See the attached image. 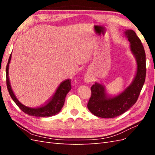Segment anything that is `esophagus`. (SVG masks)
I'll return each instance as SVG.
<instances>
[{
	"label": "esophagus",
	"instance_id": "obj_1",
	"mask_svg": "<svg viewBox=\"0 0 155 155\" xmlns=\"http://www.w3.org/2000/svg\"><path fill=\"white\" fill-rule=\"evenodd\" d=\"M84 81L86 82L87 83H90L92 81V78H91V77H89V76H86L84 78Z\"/></svg>",
	"mask_w": 155,
	"mask_h": 155
}]
</instances>
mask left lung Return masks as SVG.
Instances as JSON below:
<instances>
[{"mask_svg": "<svg viewBox=\"0 0 155 155\" xmlns=\"http://www.w3.org/2000/svg\"><path fill=\"white\" fill-rule=\"evenodd\" d=\"M125 37L130 42V50L135 58L137 71L132 83L117 95L111 96L102 84L96 83L91 87V97L87 107L98 117L114 118L123 114L135 104L146 77V54L139 38L133 30H125Z\"/></svg>", "mask_w": 155, "mask_h": 155, "instance_id": "left-lung-1", "label": "left lung"}]
</instances>
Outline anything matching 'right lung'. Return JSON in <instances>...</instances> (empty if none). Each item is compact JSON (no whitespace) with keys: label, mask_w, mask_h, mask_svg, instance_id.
Returning <instances> with one entry per match:
<instances>
[{"label":"right lung","mask_w":155,"mask_h":155,"mask_svg":"<svg viewBox=\"0 0 155 155\" xmlns=\"http://www.w3.org/2000/svg\"><path fill=\"white\" fill-rule=\"evenodd\" d=\"M11 54L10 55L7 66L6 68V86L8 91V93L11 95L12 99L14 101L15 103L17 104V106L26 114H29L30 116L34 117H52L58 114L61 111L65 101V97L69 91L71 90V80L67 79L62 82L61 84L56 91L53 97L44 106L38 108H31L25 106L20 102L17 98L16 97L15 94L13 93V91L10 83L8 77V68L9 64L11 60Z\"/></svg>","instance_id":"obj_1"}]
</instances>
